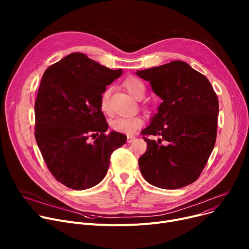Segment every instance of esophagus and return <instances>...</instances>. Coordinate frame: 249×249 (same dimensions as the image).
I'll return each instance as SVG.
<instances>
[{"label":"esophagus","instance_id":"34e87169","mask_svg":"<svg viewBox=\"0 0 249 249\" xmlns=\"http://www.w3.org/2000/svg\"><path fill=\"white\" fill-rule=\"evenodd\" d=\"M134 139H135V136H133V135H128L127 136V142L128 143H131Z\"/></svg>","mask_w":249,"mask_h":249}]
</instances>
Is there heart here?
<instances>
[{
    "instance_id": "obj_1",
    "label": "heart",
    "mask_w": 249,
    "mask_h": 249,
    "mask_svg": "<svg viewBox=\"0 0 249 249\" xmlns=\"http://www.w3.org/2000/svg\"><path fill=\"white\" fill-rule=\"evenodd\" d=\"M124 87L133 97L141 99L145 94V86L139 78L135 76H130L124 81ZM109 98L110 89L104 90L100 99V109L104 113L109 112ZM143 120L138 116L134 117H117L111 121V127L117 132H122L126 134H132L141 127Z\"/></svg>"
}]
</instances>
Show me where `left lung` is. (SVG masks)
I'll list each match as a JSON object with an SVG mask.
<instances>
[{
    "label": "left lung",
    "instance_id": "obj_1",
    "mask_svg": "<svg viewBox=\"0 0 249 249\" xmlns=\"http://www.w3.org/2000/svg\"><path fill=\"white\" fill-rule=\"evenodd\" d=\"M136 74L150 83L162 103L141 134L147 142L138 160L149 184L176 190L197 180L217 137L219 102L208 78L187 62L175 60ZM147 135L160 136L158 141Z\"/></svg>",
    "mask_w": 249,
    "mask_h": 249
}]
</instances>
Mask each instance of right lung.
I'll return each instance as SVG.
<instances>
[{
    "instance_id": "add662e5",
    "label": "right lung",
    "mask_w": 249,
    "mask_h": 249,
    "mask_svg": "<svg viewBox=\"0 0 249 249\" xmlns=\"http://www.w3.org/2000/svg\"><path fill=\"white\" fill-rule=\"evenodd\" d=\"M122 74L74 52L45 71L35 101V139L51 175L86 190L106 176L111 154L126 142L100 109L106 87ZM96 138L93 143L89 138Z\"/></svg>"
}]
</instances>
